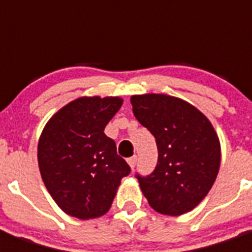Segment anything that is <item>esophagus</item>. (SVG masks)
I'll list each match as a JSON object with an SVG mask.
<instances>
[{
	"label": "esophagus",
	"mask_w": 252,
	"mask_h": 252,
	"mask_svg": "<svg viewBox=\"0 0 252 252\" xmlns=\"http://www.w3.org/2000/svg\"><path fill=\"white\" fill-rule=\"evenodd\" d=\"M128 163H129V166L132 167V170H133V168L136 167V165H137V157L133 156V157L128 158Z\"/></svg>",
	"instance_id": "obj_1"
}]
</instances>
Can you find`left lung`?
<instances>
[{
    "mask_svg": "<svg viewBox=\"0 0 252 252\" xmlns=\"http://www.w3.org/2000/svg\"><path fill=\"white\" fill-rule=\"evenodd\" d=\"M133 114L154 136L157 166L136 174L150 207L162 215L192 211L207 196L220 168V141L197 108L163 94L133 95Z\"/></svg>",
    "mask_w": 252,
    "mask_h": 252,
    "instance_id": "left-lung-1",
    "label": "left lung"
}]
</instances>
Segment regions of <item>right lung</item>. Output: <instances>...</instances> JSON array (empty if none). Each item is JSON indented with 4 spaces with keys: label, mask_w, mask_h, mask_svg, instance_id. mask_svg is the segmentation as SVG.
Wrapping results in <instances>:
<instances>
[{
    "label": "right lung",
    "mask_w": 252,
    "mask_h": 252,
    "mask_svg": "<svg viewBox=\"0 0 252 252\" xmlns=\"http://www.w3.org/2000/svg\"><path fill=\"white\" fill-rule=\"evenodd\" d=\"M123 100L80 98L47 123L37 145V161L45 187L59 207L81 220L108 212L130 167L104 134Z\"/></svg>",
    "instance_id": "add662e5"
}]
</instances>
